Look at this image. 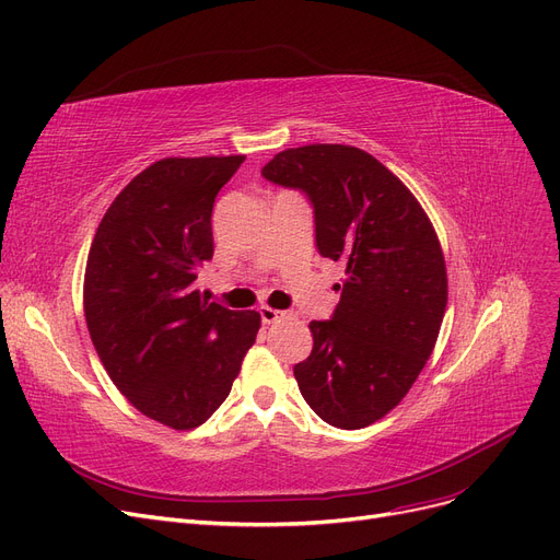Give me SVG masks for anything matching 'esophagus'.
I'll use <instances>...</instances> for the list:
<instances>
[{
  "label": "esophagus",
  "instance_id": "esophagus-1",
  "mask_svg": "<svg viewBox=\"0 0 560 560\" xmlns=\"http://www.w3.org/2000/svg\"><path fill=\"white\" fill-rule=\"evenodd\" d=\"M259 317H261V322L264 324H278L280 319H284L287 317V312H282V310H273V307H259Z\"/></svg>",
  "mask_w": 560,
  "mask_h": 560
}]
</instances>
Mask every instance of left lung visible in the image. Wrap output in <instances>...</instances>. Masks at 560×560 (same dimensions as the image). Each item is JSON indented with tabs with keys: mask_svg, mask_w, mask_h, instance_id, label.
Returning <instances> with one entry per match:
<instances>
[{
	"mask_svg": "<svg viewBox=\"0 0 560 560\" xmlns=\"http://www.w3.org/2000/svg\"><path fill=\"white\" fill-rule=\"evenodd\" d=\"M261 176L307 197L319 255L347 273L330 319L310 322L315 345L294 368L299 390L332 428H368L409 393L439 338L448 276L436 232L409 188L363 149H287Z\"/></svg>",
	"mask_w": 560,
	"mask_h": 560,
	"instance_id": "1",
	"label": "left lung"
}]
</instances>
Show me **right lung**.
<instances>
[{"mask_svg": "<svg viewBox=\"0 0 560 560\" xmlns=\"http://www.w3.org/2000/svg\"><path fill=\"white\" fill-rule=\"evenodd\" d=\"M243 155L163 159L115 197L84 271V317L115 386L147 418L192 430L225 401L259 315L207 301L211 213Z\"/></svg>", "mask_w": 560, "mask_h": 560, "instance_id": "add662e5", "label": "right lung"}]
</instances>
